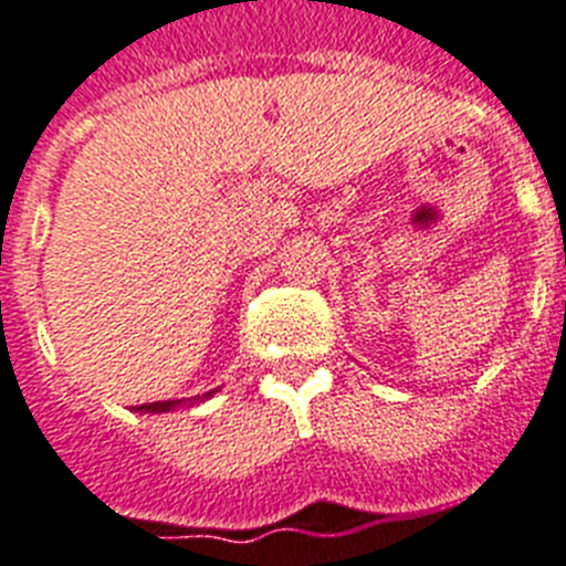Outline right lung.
<instances>
[{
    "mask_svg": "<svg viewBox=\"0 0 566 566\" xmlns=\"http://www.w3.org/2000/svg\"><path fill=\"white\" fill-rule=\"evenodd\" d=\"M217 394V390H210V394H205L202 399H199V396H196V399H170V401H147V405H138V413H167V410H176V408H181V405H196V401H205V399H210V396Z\"/></svg>",
    "mask_w": 566,
    "mask_h": 566,
    "instance_id": "right-lung-1",
    "label": "right lung"
}]
</instances>
